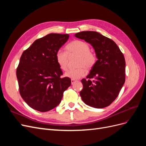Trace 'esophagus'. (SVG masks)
Returning <instances> with one entry per match:
<instances>
[{"label": "esophagus", "mask_w": 146, "mask_h": 146, "mask_svg": "<svg viewBox=\"0 0 146 146\" xmlns=\"http://www.w3.org/2000/svg\"><path fill=\"white\" fill-rule=\"evenodd\" d=\"M77 82V80H74V79H71V84L72 85H74V84Z\"/></svg>", "instance_id": "obj_1"}]
</instances>
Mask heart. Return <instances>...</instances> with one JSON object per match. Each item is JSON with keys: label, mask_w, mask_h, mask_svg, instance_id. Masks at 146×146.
<instances>
[{"label": "heart", "mask_w": 146, "mask_h": 146, "mask_svg": "<svg viewBox=\"0 0 146 146\" xmlns=\"http://www.w3.org/2000/svg\"><path fill=\"white\" fill-rule=\"evenodd\" d=\"M65 51L58 50L55 54V60L60 68L65 70L67 69L68 56L74 55H78L77 65L78 68L70 69L64 74L66 77L74 80L80 78L85 76L86 68L91 69L94 67L96 62V56L90 50L88 44L80 40H75L69 43L65 47Z\"/></svg>", "instance_id": "1"}]
</instances>
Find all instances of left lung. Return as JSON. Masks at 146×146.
Segmentation results:
<instances>
[{"label": "left lung", "mask_w": 146, "mask_h": 146, "mask_svg": "<svg viewBox=\"0 0 146 146\" xmlns=\"http://www.w3.org/2000/svg\"><path fill=\"white\" fill-rule=\"evenodd\" d=\"M75 36L91 44L98 58L86 79L82 80V99L92 107H107L117 98L125 83L124 56L113 40L97 32L84 31Z\"/></svg>", "instance_id": "1"}]
</instances>
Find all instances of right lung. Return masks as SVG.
I'll list each match as a JSON object with an SVG mask.
<instances>
[{"label": "right lung", "mask_w": 146, "mask_h": 146, "mask_svg": "<svg viewBox=\"0 0 146 146\" xmlns=\"http://www.w3.org/2000/svg\"><path fill=\"white\" fill-rule=\"evenodd\" d=\"M68 34L50 33L36 39L22 54L16 70L22 98L38 111L58 105L64 91L71 85L55 60V54L68 41Z\"/></svg>", "instance_id": "obj_1"}]
</instances>
